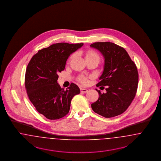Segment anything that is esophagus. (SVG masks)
<instances>
[{
  "mask_svg": "<svg viewBox=\"0 0 161 161\" xmlns=\"http://www.w3.org/2000/svg\"><path fill=\"white\" fill-rule=\"evenodd\" d=\"M80 92L82 93H86L88 92V90L84 89V88H80Z\"/></svg>",
  "mask_w": 161,
  "mask_h": 161,
  "instance_id": "1",
  "label": "esophagus"
}]
</instances>
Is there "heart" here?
Instances as JSON below:
<instances>
[{"label": "heart", "mask_w": 161, "mask_h": 161, "mask_svg": "<svg viewBox=\"0 0 161 161\" xmlns=\"http://www.w3.org/2000/svg\"><path fill=\"white\" fill-rule=\"evenodd\" d=\"M84 55H85V58L86 62H89V61H94V60H97L99 62L100 56L96 51H94L93 50L90 49V50H87L85 51ZM74 56H75V54L71 55L69 58L68 61L70 62V61L74 58ZM77 79H78V81L79 82H80L81 84H86L88 83V78L84 75L79 76L77 78Z\"/></svg>", "instance_id": "b5f03b06"}]
</instances>
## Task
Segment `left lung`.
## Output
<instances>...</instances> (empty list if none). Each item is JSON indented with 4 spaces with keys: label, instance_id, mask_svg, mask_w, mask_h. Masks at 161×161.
<instances>
[{
    "label": "left lung",
    "instance_id": "left-lung-1",
    "mask_svg": "<svg viewBox=\"0 0 161 161\" xmlns=\"http://www.w3.org/2000/svg\"><path fill=\"white\" fill-rule=\"evenodd\" d=\"M90 47L99 50L105 59L104 70L96 86H106V93L96 89L99 97L91 108L105 118L117 116L135 97L138 84L136 66L126 50L113 42H94Z\"/></svg>",
    "mask_w": 161,
    "mask_h": 161
}]
</instances>
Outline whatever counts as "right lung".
<instances>
[{"label": "right lung", "mask_w": 161, "mask_h": 161, "mask_svg": "<svg viewBox=\"0 0 161 161\" xmlns=\"http://www.w3.org/2000/svg\"><path fill=\"white\" fill-rule=\"evenodd\" d=\"M83 45L53 44L39 50L28 64L25 74L28 97L36 111L47 119H58L65 116L70 111L72 98L80 93L76 84L71 83L65 91L57 80L68 58Z\"/></svg>", "instance_id": "obj_1"}]
</instances>
